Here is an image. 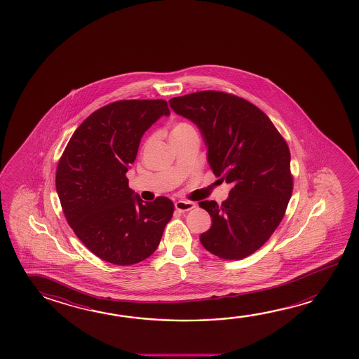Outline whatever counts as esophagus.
<instances>
[{
	"label": "esophagus",
	"instance_id": "esophagus-1",
	"mask_svg": "<svg viewBox=\"0 0 359 359\" xmlns=\"http://www.w3.org/2000/svg\"><path fill=\"white\" fill-rule=\"evenodd\" d=\"M195 204L191 201H184V200H179L175 203V209L177 212H189L191 209H194Z\"/></svg>",
	"mask_w": 359,
	"mask_h": 359
}]
</instances>
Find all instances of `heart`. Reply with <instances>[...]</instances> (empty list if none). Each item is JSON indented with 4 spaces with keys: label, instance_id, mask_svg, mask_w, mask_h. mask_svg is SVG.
<instances>
[{
    "label": "heart",
    "instance_id": "obj_1",
    "mask_svg": "<svg viewBox=\"0 0 359 359\" xmlns=\"http://www.w3.org/2000/svg\"><path fill=\"white\" fill-rule=\"evenodd\" d=\"M195 131L194 126L188 121H177L171 126L170 129V139L175 137V136H180L187 133H193Z\"/></svg>",
    "mask_w": 359,
    "mask_h": 359
}]
</instances>
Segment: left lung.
I'll return each instance as SVG.
<instances>
[{"label": "left lung", "mask_w": 359, "mask_h": 359, "mask_svg": "<svg viewBox=\"0 0 359 359\" xmlns=\"http://www.w3.org/2000/svg\"><path fill=\"white\" fill-rule=\"evenodd\" d=\"M169 104L199 128L212 172L233 185L220 205L200 201L212 222L200 241L219 258H245L264 245L287 210L293 191L288 144L264 112L236 95L205 90Z\"/></svg>", "instance_id": "left-lung-1"}]
</instances>
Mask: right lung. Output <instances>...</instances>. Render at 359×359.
<instances>
[{
  "mask_svg": "<svg viewBox=\"0 0 359 359\" xmlns=\"http://www.w3.org/2000/svg\"><path fill=\"white\" fill-rule=\"evenodd\" d=\"M163 115H170L165 100L102 106L75 130L60 158L56 190L66 220L91 253L112 264L149 258L172 217L170 199L142 201L126 177L142 136Z\"/></svg>",
  "mask_w": 359,
  "mask_h": 359,
  "instance_id": "add662e5",
  "label": "right lung"
}]
</instances>
